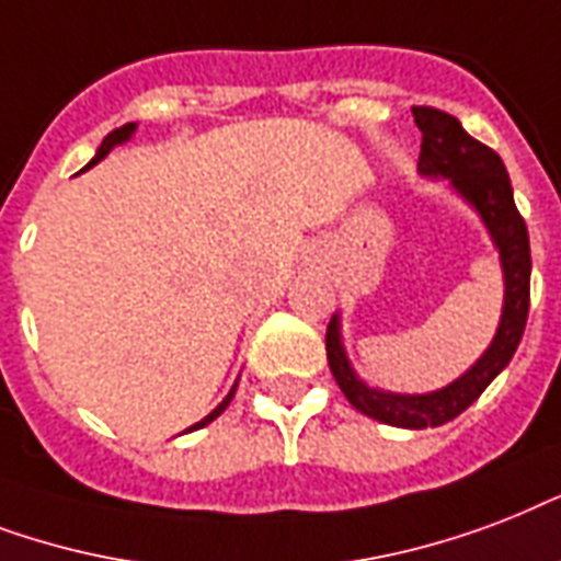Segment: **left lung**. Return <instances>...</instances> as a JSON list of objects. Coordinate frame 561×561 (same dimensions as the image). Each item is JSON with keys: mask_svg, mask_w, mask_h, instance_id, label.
Here are the masks:
<instances>
[{"mask_svg": "<svg viewBox=\"0 0 561 561\" xmlns=\"http://www.w3.org/2000/svg\"><path fill=\"white\" fill-rule=\"evenodd\" d=\"M415 125L421 131L419 172L427 178H447L450 186L466 198L483 219L494 249L501 254L503 268V312L497 333L485 354L454 383L442 386L427 394H398L371 389L351 368V359L342 348L340 316H333L324 336L330 371L336 377L342 394L354 410L392 427L424 430L438 427L466 412L485 392V386L510 366L512 354L527 328L529 312V233L512 198L510 172L497 151L474 140L459 125L457 116L436 107H412Z\"/></svg>", "mask_w": 561, "mask_h": 561, "instance_id": "obj_1", "label": "left lung"}]
</instances>
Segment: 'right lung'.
<instances>
[{"label": "right lung", "mask_w": 561, "mask_h": 561, "mask_svg": "<svg viewBox=\"0 0 561 561\" xmlns=\"http://www.w3.org/2000/svg\"><path fill=\"white\" fill-rule=\"evenodd\" d=\"M134 131H137V125H134V123H128V125H123V128H116V131H111V134H107V137H104V140H102V146H99V151H95V158L90 160V163H87L84 169L95 167V163H99V160H102L104 154H107V151L114 149V146H123V142H128V140H131V134H134ZM233 392H237V383H233V389H231V392H228V398H225V401H221L219 407H216V410L210 412V415H204V419L198 421V424H193V427H186V433H193V430L204 427V424H210L213 419H219L221 412H225V407H228V403L233 401Z\"/></svg>", "instance_id": "obj_1"}]
</instances>
